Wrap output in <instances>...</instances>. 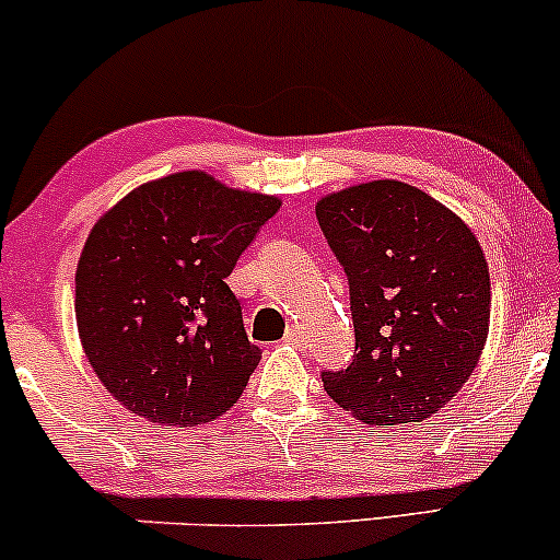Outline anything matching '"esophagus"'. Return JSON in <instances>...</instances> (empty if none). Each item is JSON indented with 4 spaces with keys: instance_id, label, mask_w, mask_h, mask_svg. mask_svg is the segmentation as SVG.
<instances>
[{
    "instance_id": "1",
    "label": "esophagus",
    "mask_w": 560,
    "mask_h": 560,
    "mask_svg": "<svg viewBox=\"0 0 560 560\" xmlns=\"http://www.w3.org/2000/svg\"><path fill=\"white\" fill-rule=\"evenodd\" d=\"M284 339H287V342L289 345H302V342H305V334H302V329H300V326H289V329H287V334H284Z\"/></svg>"
}]
</instances>
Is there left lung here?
Returning <instances> with one entry per match:
<instances>
[{
	"label": "left lung",
	"mask_w": 560,
	"mask_h": 560,
	"mask_svg": "<svg viewBox=\"0 0 560 560\" xmlns=\"http://www.w3.org/2000/svg\"><path fill=\"white\" fill-rule=\"evenodd\" d=\"M350 284L355 355L326 395L365 423L429 419L474 374L490 331V268L477 236L427 191L371 182L316 205Z\"/></svg>",
	"instance_id": "left-lung-1"
}]
</instances>
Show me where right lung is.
I'll use <instances>...</instances> for the list:
<instances>
[{
    "label": "right lung",
    "mask_w": 560,
    "mask_h": 560,
    "mask_svg": "<svg viewBox=\"0 0 560 560\" xmlns=\"http://www.w3.org/2000/svg\"><path fill=\"white\" fill-rule=\"evenodd\" d=\"M279 208L184 171L139 186L94 223L75 271V320L115 400L168 427L213 421L240 400L260 347L226 276Z\"/></svg>",
    "instance_id": "obj_1"
}]
</instances>
